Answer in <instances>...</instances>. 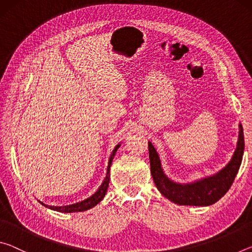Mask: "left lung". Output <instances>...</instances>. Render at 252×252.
Masks as SVG:
<instances>
[{"instance_id":"1","label":"left lung","mask_w":252,"mask_h":252,"mask_svg":"<svg viewBox=\"0 0 252 252\" xmlns=\"http://www.w3.org/2000/svg\"><path fill=\"white\" fill-rule=\"evenodd\" d=\"M148 144L151 174L158 190L170 201L180 206L206 207L211 206L222 198L231 187L242 161L245 138L240 123L237 148L229 163L219 172L191 183H179L169 179L163 171L159 155L153 144L150 141Z\"/></svg>"}]
</instances>
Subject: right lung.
<instances>
[{
    "label": "right lung",
    "mask_w": 252,
    "mask_h": 252,
    "mask_svg": "<svg viewBox=\"0 0 252 252\" xmlns=\"http://www.w3.org/2000/svg\"><path fill=\"white\" fill-rule=\"evenodd\" d=\"M120 146H121V144L119 143L118 146H116V148L113 149V151H112V153H111L110 159H109V163H108V168H106V174H105L104 180H103V182H102V185L99 187V189L96 190V192L93 193L91 197H89L88 199L83 200V201L76 202V203H73V204H69V206H62V207L48 206V204H44L43 202H41V201L40 202L43 204L44 207L51 209V210L59 211V212H64V213L85 211V210H89V209H91L93 207H95L97 203L101 202V200L104 198L106 191H108V187H109V182H110V167H111V163H112V161H113V158H114V156H116L118 149L120 148Z\"/></svg>",
    "instance_id": "right-lung-1"
}]
</instances>
